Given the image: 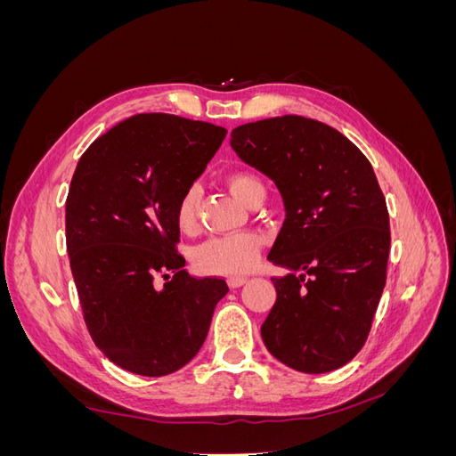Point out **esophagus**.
I'll return each instance as SVG.
<instances>
[{"instance_id": "1", "label": "esophagus", "mask_w": 456, "mask_h": 456, "mask_svg": "<svg viewBox=\"0 0 456 456\" xmlns=\"http://www.w3.org/2000/svg\"><path fill=\"white\" fill-rule=\"evenodd\" d=\"M247 283V278H241V275H236V278H230L228 280V285L232 287V289H238V287H241V285H245Z\"/></svg>"}]
</instances>
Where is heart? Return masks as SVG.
Here are the masks:
<instances>
[{
  "label": "heart",
  "instance_id": "b5f03b06",
  "mask_svg": "<svg viewBox=\"0 0 456 456\" xmlns=\"http://www.w3.org/2000/svg\"><path fill=\"white\" fill-rule=\"evenodd\" d=\"M226 186L240 201L249 207L256 198L265 196V184L260 178L245 169H233L226 175ZM201 188L190 184L176 203V224L184 233H194L200 228ZM260 233L241 232L232 236H218L200 243L191 251L196 270L209 275H240L251 272L262 253Z\"/></svg>",
  "mask_w": 456,
  "mask_h": 456
}]
</instances>
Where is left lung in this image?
<instances>
[{
    "label": "left lung",
    "mask_w": 456,
    "mask_h": 456,
    "mask_svg": "<svg viewBox=\"0 0 456 456\" xmlns=\"http://www.w3.org/2000/svg\"><path fill=\"white\" fill-rule=\"evenodd\" d=\"M230 144L272 178L285 205L268 258L291 273L272 278L278 298L262 340L300 372L346 365L369 337L390 255V216L375 171L342 133L302 116L245 123Z\"/></svg>",
    "instance_id": "obj_1"
}]
</instances>
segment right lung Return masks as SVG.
<instances>
[{
    "label": "right lung",
    "instance_id": "right-lung-1",
    "mask_svg": "<svg viewBox=\"0 0 456 456\" xmlns=\"http://www.w3.org/2000/svg\"><path fill=\"white\" fill-rule=\"evenodd\" d=\"M226 133L171 114H136L99 136L72 176L66 247L84 320L96 348L134 375L184 367L228 293L224 280L191 278L176 253V203Z\"/></svg>",
    "mask_w": 456,
    "mask_h": 456
}]
</instances>
